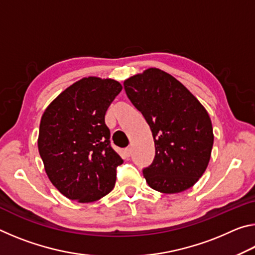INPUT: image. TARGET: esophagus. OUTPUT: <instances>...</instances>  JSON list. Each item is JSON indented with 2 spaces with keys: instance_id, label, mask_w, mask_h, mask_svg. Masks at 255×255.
Returning <instances> with one entry per match:
<instances>
[{
  "instance_id": "1",
  "label": "esophagus",
  "mask_w": 255,
  "mask_h": 255,
  "mask_svg": "<svg viewBox=\"0 0 255 255\" xmlns=\"http://www.w3.org/2000/svg\"><path fill=\"white\" fill-rule=\"evenodd\" d=\"M130 155H131V149L130 148H125V150H124V157L125 158H129V157H130Z\"/></svg>"
}]
</instances>
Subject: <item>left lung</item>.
<instances>
[{
  "label": "left lung",
  "instance_id": "8db88e82",
  "mask_svg": "<svg viewBox=\"0 0 255 255\" xmlns=\"http://www.w3.org/2000/svg\"><path fill=\"white\" fill-rule=\"evenodd\" d=\"M124 86L153 133L155 157L143 170L146 182L163 193L191 188L206 171L213 149L208 112L182 83L158 68L129 77Z\"/></svg>",
  "mask_w": 255,
  "mask_h": 255
}]
</instances>
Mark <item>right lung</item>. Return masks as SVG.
Wrapping results in <instances>:
<instances>
[{
	"mask_svg": "<svg viewBox=\"0 0 255 255\" xmlns=\"http://www.w3.org/2000/svg\"><path fill=\"white\" fill-rule=\"evenodd\" d=\"M119 82L84 77L63 91L41 117L38 149L50 182L77 202H93L115 187L123 158L110 145L108 108Z\"/></svg>",
	"mask_w": 255,
	"mask_h": 255,
	"instance_id": "1",
	"label": "right lung"
}]
</instances>
